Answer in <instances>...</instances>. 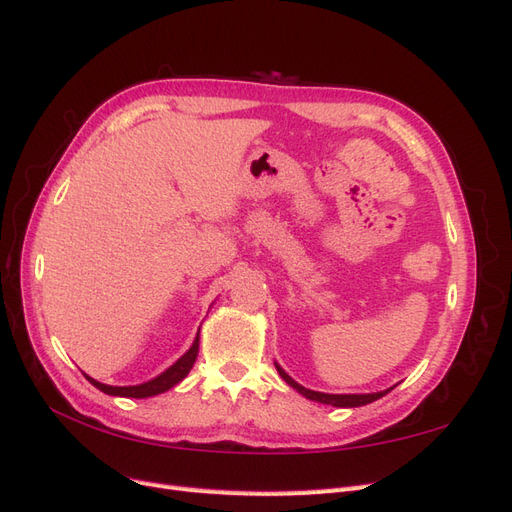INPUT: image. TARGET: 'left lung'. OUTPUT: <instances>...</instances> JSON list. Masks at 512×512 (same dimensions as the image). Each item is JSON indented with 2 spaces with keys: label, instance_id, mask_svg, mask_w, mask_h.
<instances>
[{
  "label": "left lung",
  "instance_id": "1",
  "mask_svg": "<svg viewBox=\"0 0 512 512\" xmlns=\"http://www.w3.org/2000/svg\"><path fill=\"white\" fill-rule=\"evenodd\" d=\"M275 369L277 374H280L286 384H290L294 391L301 393L305 399H312V401H318V404H327V406H335V408H359V406H367L371 404V401H376L380 397H384L391 389H384V391H378V393H352V395H333V393H320V391H312V389H305V386H301L299 382H294L286 371L275 363Z\"/></svg>",
  "mask_w": 512,
  "mask_h": 512
}]
</instances>
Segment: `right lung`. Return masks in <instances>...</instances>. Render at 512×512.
<instances>
[{"label":"right lung","mask_w":512,"mask_h":512,"mask_svg":"<svg viewBox=\"0 0 512 512\" xmlns=\"http://www.w3.org/2000/svg\"><path fill=\"white\" fill-rule=\"evenodd\" d=\"M198 344H200V331L194 337V344L190 346V350L185 352L181 359H177L173 365L168 369H164L160 376L151 378L143 384H134V386H111V384H102L98 380H94L91 376L83 374L91 384L100 389L106 395H113V397H134V399H145V397H153V395H160L166 393L168 389H173L175 384H179L185 376L190 374V369L194 367V361L198 356Z\"/></svg>","instance_id":"1"}]
</instances>
